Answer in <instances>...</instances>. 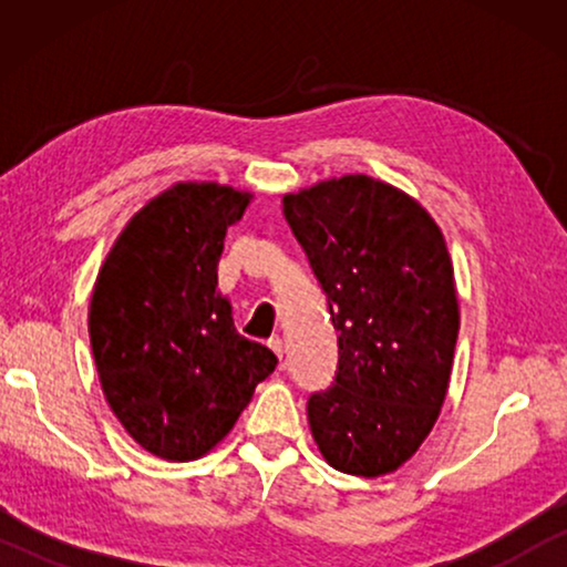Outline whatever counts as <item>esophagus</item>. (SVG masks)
Masks as SVG:
<instances>
[{"instance_id": "1", "label": "esophagus", "mask_w": 567, "mask_h": 567, "mask_svg": "<svg viewBox=\"0 0 567 567\" xmlns=\"http://www.w3.org/2000/svg\"><path fill=\"white\" fill-rule=\"evenodd\" d=\"M268 346H270V351L278 355V361H284V340L278 338V336H274V338L268 340Z\"/></svg>"}]
</instances>
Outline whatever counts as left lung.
Listing matches in <instances>:
<instances>
[{
    "label": "left lung",
    "mask_w": 567,
    "mask_h": 567,
    "mask_svg": "<svg viewBox=\"0 0 567 567\" xmlns=\"http://www.w3.org/2000/svg\"><path fill=\"white\" fill-rule=\"evenodd\" d=\"M338 330L332 386L307 402L330 467L382 477L417 452L452 377L460 299L446 239L405 190L343 175L284 196Z\"/></svg>",
    "instance_id": "8db88e82"
}]
</instances>
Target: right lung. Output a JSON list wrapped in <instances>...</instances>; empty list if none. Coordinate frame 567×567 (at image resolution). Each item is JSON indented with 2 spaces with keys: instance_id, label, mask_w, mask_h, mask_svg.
Listing matches in <instances>:
<instances>
[{
  "instance_id": "obj_1",
  "label": "right lung",
  "mask_w": 567,
  "mask_h": 567,
  "mask_svg": "<svg viewBox=\"0 0 567 567\" xmlns=\"http://www.w3.org/2000/svg\"><path fill=\"white\" fill-rule=\"evenodd\" d=\"M252 193L175 183L115 239L90 299V343L107 405L138 446L167 462L206 456L278 359L239 336L216 289L224 237Z\"/></svg>"
}]
</instances>
